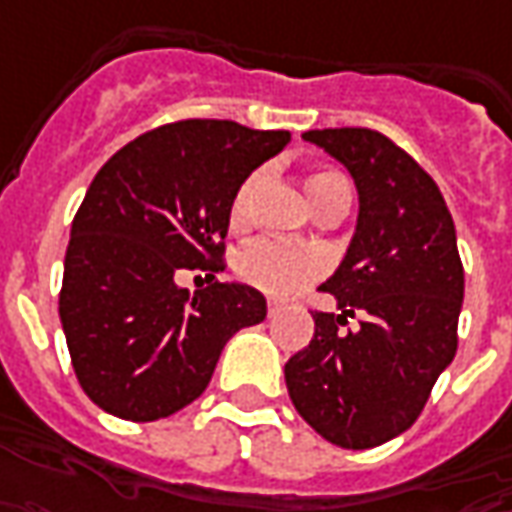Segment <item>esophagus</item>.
Returning <instances> with one entry per match:
<instances>
[{"instance_id": "34e87169", "label": "esophagus", "mask_w": 512, "mask_h": 512, "mask_svg": "<svg viewBox=\"0 0 512 512\" xmlns=\"http://www.w3.org/2000/svg\"><path fill=\"white\" fill-rule=\"evenodd\" d=\"M266 314H269V317H274V314H277V303H272V300H269V306H266Z\"/></svg>"}]
</instances>
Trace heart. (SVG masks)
<instances>
[{"mask_svg":"<svg viewBox=\"0 0 512 512\" xmlns=\"http://www.w3.org/2000/svg\"><path fill=\"white\" fill-rule=\"evenodd\" d=\"M263 181H266L263 172H252L238 186L235 198L229 203V223L235 229H246L255 218V203L260 189H263ZM306 189H309L311 203L317 206V212L351 203V186H348L343 175H337L331 169L311 172ZM235 266H238V274L249 286L266 291L272 297H294L303 289H309L311 283L320 280L323 272H326L323 255L309 252V249L283 246V243H274V240H257L252 246H246L238 255Z\"/></svg>","mask_w":512,"mask_h":512,"instance_id":"heart-1","label":"heart"}]
</instances>
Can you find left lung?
Segmentation results:
<instances>
[{
    "mask_svg": "<svg viewBox=\"0 0 512 512\" xmlns=\"http://www.w3.org/2000/svg\"><path fill=\"white\" fill-rule=\"evenodd\" d=\"M360 192L340 269L320 286L340 314L311 311L314 337L286 362L297 414L331 445L377 448L408 431L456 354L465 269L439 186L388 135L309 130ZM348 316L361 326L343 329Z\"/></svg>",
    "mask_w": 512,
    "mask_h": 512,
    "instance_id": "1",
    "label": "left lung"
}]
</instances>
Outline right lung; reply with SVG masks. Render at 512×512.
I'll return each mask as SVG.
<instances>
[{"instance_id":"add662e5","label":"right lung","mask_w":512,"mask_h":512,"mask_svg":"<svg viewBox=\"0 0 512 512\" xmlns=\"http://www.w3.org/2000/svg\"><path fill=\"white\" fill-rule=\"evenodd\" d=\"M289 130L186 118L138 135L98 169L73 218L59 317L73 371L101 411L152 422L206 391L226 340L266 317V297L218 283L229 203ZM198 268L213 280L177 286Z\"/></svg>"}]
</instances>
